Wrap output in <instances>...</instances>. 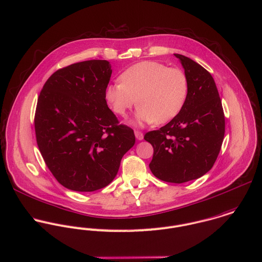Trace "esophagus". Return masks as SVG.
Wrapping results in <instances>:
<instances>
[{
    "mask_svg": "<svg viewBox=\"0 0 262 262\" xmlns=\"http://www.w3.org/2000/svg\"><path fill=\"white\" fill-rule=\"evenodd\" d=\"M134 133H135V137H136L137 140H142V139H143V133H142L141 131L135 130Z\"/></svg>",
    "mask_w": 262,
    "mask_h": 262,
    "instance_id": "1",
    "label": "esophagus"
}]
</instances>
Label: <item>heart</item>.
<instances>
[{"label": "heart", "mask_w": 262, "mask_h": 262, "mask_svg": "<svg viewBox=\"0 0 262 262\" xmlns=\"http://www.w3.org/2000/svg\"><path fill=\"white\" fill-rule=\"evenodd\" d=\"M119 79L120 83L105 89V99L119 116L125 117L137 105L138 122L161 125L176 118L185 104L188 81L177 68L141 61L125 70Z\"/></svg>", "instance_id": "obj_1"}]
</instances>
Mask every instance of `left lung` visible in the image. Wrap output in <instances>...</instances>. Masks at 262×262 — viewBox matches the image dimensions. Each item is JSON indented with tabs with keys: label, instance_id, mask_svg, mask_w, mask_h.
Returning a JSON list of instances; mask_svg holds the SVG:
<instances>
[{
	"label": "left lung",
	"instance_id": "obj_1",
	"mask_svg": "<svg viewBox=\"0 0 262 262\" xmlns=\"http://www.w3.org/2000/svg\"><path fill=\"white\" fill-rule=\"evenodd\" d=\"M188 81V94L179 115L144 139L154 147L149 169L166 182L198 179L214 165L224 137L225 121L211 74L192 59L174 54Z\"/></svg>",
	"mask_w": 262,
	"mask_h": 262
}]
</instances>
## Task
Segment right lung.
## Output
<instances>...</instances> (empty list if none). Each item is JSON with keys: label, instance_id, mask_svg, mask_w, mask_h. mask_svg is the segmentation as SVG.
I'll return each instance as SVG.
<instances>
[{"label": "right lung", "instance_id": "1", "mask_svg": "<svg viewBox=\"0 0 262 262\" xmlns=\"http://www.w3.org/2000/svg\"><path fill=\"white\" fill-rule=\"evenodd\" d=\"M106 60H87L56 71L38 98L35 130L53 176L75 191H94L116 177L134 145L133 130L119 125L105 100L112 76Z\"/></svg>", "mask_w": 262, "mask_h": 262}]
</instances>
